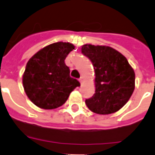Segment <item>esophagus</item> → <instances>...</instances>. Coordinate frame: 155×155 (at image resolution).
<instances>
[{
	"label": "esophagus",
	"instance_id": "esophagus-1",
	"mask_svg": "<svg viewBox=\"0 0 155 155\" xmlns=\"http://www.w3.org/2000/svg\"><path fill=\"white\" fill-rule=\"evenodd\" d=\"M79 81H80V83H81V84H82V83H83V81H84V78L81 77L80 79H79Z\"/></svg>",
	"mask_w": 155,
	"mask_h": 155
}]
</instances>
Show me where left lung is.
Instances as JSON below:
<instances>
[{
  "label": "left lung",
  "mask_w": 155,
  "mask_h": 155,
  "mask_svg": "<svg viewBox=\"0 0 155 155\" xmlns=\"http://www.w3.org/2000/svg\"><path fill=\"white\" fill-rule=\"evenodd\" d=\"M82 54L94 66V95L85 101L87 107L99 114H110L126 104L135 87V74L124 55L107 45L85 44Z\"/></svg>",
  "instance_id": "8db88e82"
}]
</instances>
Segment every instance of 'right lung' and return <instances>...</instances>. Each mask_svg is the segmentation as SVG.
<instances>
[{
	"label": "right lung",
	"mask_w": 155,
	"mask_h": 155,
	"mask_svg": "<svg viewBox=\"0 0 155 155\" xmlns=\"http://www.w3.org/2000/svg\"><path fill=\"white\" fill-rule=\"evenodd\" d=\"M74 45L69 42H55L41 49L27 62L22 83L29 100L37 107L54 110L65 103L80 83L70 76L64 63Z\"/></svg>",
	"instance_id": "right-lung-1"
}]
</instances>
